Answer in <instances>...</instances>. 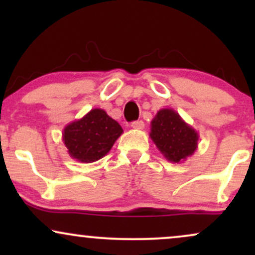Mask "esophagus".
<instances>
[{
  "label": "esophagus",
  "mask_w": 255,
  "mask_h": 255,
  "mask_svg": "<svg viewBox=\"0 0 255 255\" xmlns=\"http://www.w3.org/2000/svg\"><path fill=\"white\" fill-rule=\"evenodd\" d=\"M144 122L142 121H135L131 124V128H134V129H144Z\"/></svg>",
  "instance_id": "1"
}]
</instances>
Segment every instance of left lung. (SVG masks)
<instances>
[{
  "label": "left lung",
  "mask_w": 255,
  "mask_h": 255,
  "mask_svg": "<svg viewBox=\"0 0 255 255\" xmlns=\"http://www.w3.org/2000/svg\"><path fill=\"white\" fill-rule=\"evenodd\" d=\"M150 137L171 163H182L198 148V131L174 109L164 108L151 121Z\"/></svg>",
  "instance_id": "8db88e82"
}]
</instances>
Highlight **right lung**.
Masks as SVG:
<instances>
[{
  "label": "right lung",
  "instance_id": "1",
  "mask_svg": "<svg viewBox=\"0 0 255 255\" xmlns=\"http://www.w3.org/2000/svg\"><path fill=\"white\" fill-rule=\"evenodd\" d=\"M122 133L124 129L118 121L103 109L96 108L67 125L63 128L62 140L73 159L93 163L111 150Z\"/></svg>",
  "mask_w": 255,
  "mask_h": 255
}]
</instances>
